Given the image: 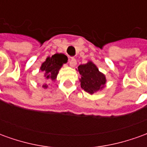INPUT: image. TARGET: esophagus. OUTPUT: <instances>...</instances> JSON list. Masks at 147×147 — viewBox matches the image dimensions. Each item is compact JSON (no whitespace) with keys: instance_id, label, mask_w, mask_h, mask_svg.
<instances>
[{"instance_id":"1","label":"esophagus","mask_w":147,"mask_h":147,"mask_svg":"<svg viewBox=\"0 0 147 147\" xmlns=\"http://www.w3.org/2000/svg\"><path fill=\"white\" fill-rule=\"evenodd\" d=\"M77 62L75 60V59H71L70 61H69V65H70L71 67H75V66H76Z\"/></svg>"}]
</instances>
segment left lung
I'll use <instances>...</instances> for the list:
<instances>
[{"mask_svg":"<svg viewBox=\"0 0 147 147\" xmlns=\"http://www.w3.org/2000/svg\"><path fill=\"white\" fill-rule=\"evenodd\" d=\"M77 71L80 75L81 88L86 93L94 94L105 87L107 80L105 74L101 72L91 61H88L85 64H80Z\"/></svg>","mask_w":147,"mask_h":147,"instance_id":"8db88e82","label":"left lung"}]
</instances>
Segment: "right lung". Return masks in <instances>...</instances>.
I'll return each mask as SVG.
<instances>
[{
  "mask_svg": "<svg viewBox=\"0 0 147 147\" xmlns=\"http://www.w3.org/2000/svg\"><path fill=\"white\" fill-rule=\"evenodd\" d=\"M67 62V57L63 53H55L52 57H48L40 67L39 70L43 73L45 83L42 85L44 89L48 88L46 82H55L63 64Z\"/></svg>",
  "mask_w": 147,
  "mask_h": 147,
  "instance_id": "right-lung-1",
  "label": "right lung"
}]
</instances>
